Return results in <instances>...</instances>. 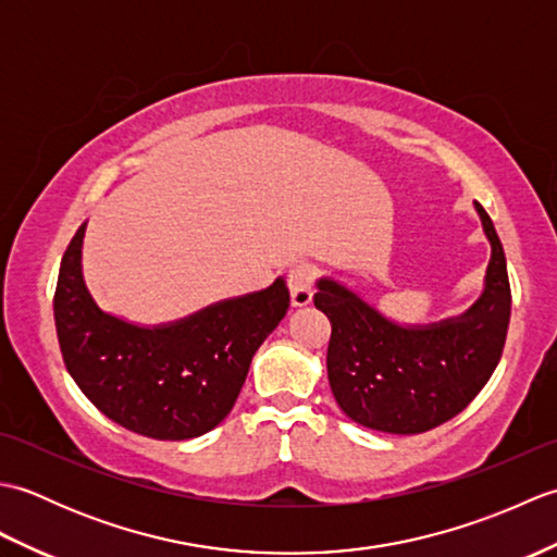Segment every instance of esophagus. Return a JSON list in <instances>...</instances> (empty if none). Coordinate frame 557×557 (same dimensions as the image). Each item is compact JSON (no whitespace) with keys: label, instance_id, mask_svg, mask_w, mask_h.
<instances>
[{"label":"esophagus","instance_id":"obj_1","mask_svg":"<svg viewBox=\"0 0 557 557\" xmlns=\"http://www.w3.org/2000/svg\"><path fill=\"white\" fill-rule=\"evenodd\" d=\"M289 297L294 309H304L313 301V268L311 265H297L289 270Z\"/></svg>","mask_w":557,"mask_h":557}]
</instances>
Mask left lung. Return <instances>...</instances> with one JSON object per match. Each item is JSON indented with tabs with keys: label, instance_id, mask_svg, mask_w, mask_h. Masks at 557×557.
<instances>
[{
	"label": "left lung",
	"instance_id": "1",
	"mask_svg": "<svg viewBox=\"0 0 557 557\" xmlns=\"http://www.w3.org/2000/svg\"><path fill=\"white\" fill-rule=\"evenodd\" d=\"M491 244L481 297L465 313L409 325L342 285L315 280L313 304L327 315V381L339 409L366 429L417 435L449 421L488 383L510 325V280L493 220L474 203Z\"/></svg>",
	"mask_w": 557,
	"mask_h": 557
}]
</instances>
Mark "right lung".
Returning <instances> with one entry per match:
<instances>
[{
  "label": "right lung",
  "instance_id": "obj_1",
  "mask_svg": "<svg viewBox=\"0 0 557 557\" xmlns=\"http://www.w3.org/2000/svg\"><path fill=\"white\" fill-rule=\"evenodd\" d=\"M83 222L59 268L54 325L69 375L104 417L156 441H191L227 419L248 366L289 309L285 277L180 321L102 311L83 280Z\"/></svg>",
  "mask_w": 557,
  "mask_h": 557
}]
</instances>
